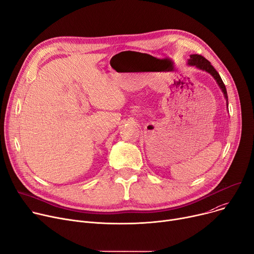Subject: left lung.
Instances as JSON below:
<instances>
[{"label":"left lung","instance_id":"8db88e82","mask_svg":"<svg viewBox=\"0 0 254 254\" xmlns=\"http://www.w3.org/2000/svg\"><path fill=\"white\" fill-rule=\"evenodd\" d=\"M189 64L195 65V66H197L198 69L207 71L208 73H210L213 77H214L215 80H216V82L218 83L219 87L221 88V90L223 92L224 98L226 99V102H228V92H226V88H225V85H224V83L222 81V79L219 76L218 72L214 69V66H213L210 64V62L208 60H206L204 57L199 56V55H191L190 59L189 60Z\"/></svg>","mask_w":254,"mask_h":254}]
</instances>
